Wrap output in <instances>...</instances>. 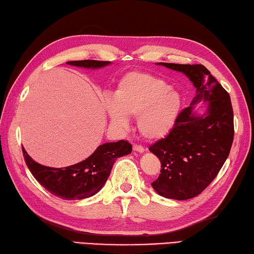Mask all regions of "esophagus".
<instances>
[{
	"instance_id": "esophagus-1",
	"label": "esophagus",
	"mask_w": 254,
	"mask_h": 254,
	"mask_svg": "<svg viewBox=\"0 0 254 254\" xmlns=\"http://www.w3.org/2000/svg\"><path fill=\"white\" fill-rule=\"evenodd\" d=\"M132 148H134V150H136V152H138V153H143L144 150H145V148L143 147V146L137 145V144H135L134 146H132Z\"/></svg>"
}]
</instances>
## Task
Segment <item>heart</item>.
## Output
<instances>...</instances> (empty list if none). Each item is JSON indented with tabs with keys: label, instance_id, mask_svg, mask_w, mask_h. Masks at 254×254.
<instances>
[{
	"label": "heart",
	"instance_id": "obj_1",
	"mask_svg": "<svg viewBox=\"0 0 254 254\" xmlns=\"http://www.w3.org/2000/svg\"><path fill=\"white\" fill-rule=\"evenodd\" d=\"M183 106V98L156 75L131 72L120 80L115 100L106 101L111 123L126 127L124 114L137 117L140 134L147 139H161L174 127Z\"/></svg>",
	"mask_w": 254,
	"mask_h": 254
}]
</instances>
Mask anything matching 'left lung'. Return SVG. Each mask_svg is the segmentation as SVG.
Here are the masks:
<instances>
[{"label":"left lung","instance_id":"left-lung-1","mask_svg":"<svg viewBox=\"0 0 254 254\" xmlns=\"http://www.w3.org/2000/svg\"><path fill=\"white\" fill-rule=\"evenodd\" d=\"M158 64L185 73L197 91L167 136L149 146L161 161L153 189L164 197L182 201L201 194L225 163L234 137L233 108L228 91L203 64ZM202 99L208 101V114L197 118L192 105Z\"/></svg>","mask_w":254,"mask_h":254}]
</instances>
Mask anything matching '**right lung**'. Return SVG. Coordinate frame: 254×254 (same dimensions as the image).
<instances>
[{
    "instance_id": "add662e5",
    "label": "right lung",
    "mask_w": 254,
    "mask_h": 254,
    "mask_svg": "<svg viewBox=\"0 0 254 254\" xmlns=\"http://www.w3.org/2000/svg\"><path fill=\"white\" fill-rule=\"evenodd\" d=\"M70 65L83 68H100L109 61L80 60L69 61ZM131 144L127 140L100 145L87 159L64 168H52L40 165L22 147L24 161L34 179L48 192L66 201L82 199L95 195L104 186L116 159L131 153Z\"/></svg>"
}]
</instances>
